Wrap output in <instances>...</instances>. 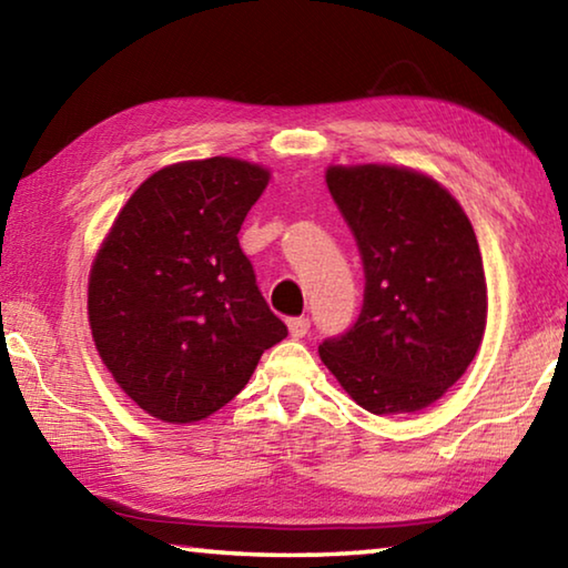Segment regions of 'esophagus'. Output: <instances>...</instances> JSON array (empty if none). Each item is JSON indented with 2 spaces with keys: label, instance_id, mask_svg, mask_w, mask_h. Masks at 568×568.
Masks as SVG:
<instances>
[{
  "label": "esophagus",
  "instance_id": "esophagus-1",
  "mask_svg": "<svg viewBox=\"0 0 568 568\" xmlns=\"http://www.w3.org/2000/svg\"><path fill=\"white\" fill-rule=\"evenodd\" d=\"M287 331H291V338H303V335L311 331V321H307V318L287 321Z\"/></svg>",
  "mask_w": 568,
  "mask_h": 568
}]
</instances>
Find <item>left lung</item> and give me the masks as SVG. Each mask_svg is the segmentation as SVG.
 <instances>
[{"mask_svg": "<svg viewBox=\"0 0 568 568\" xmlns=\"http://www.w3.org/2000/svg\"><path fill=\"white\" fill-rule=\"evenodd\" d=\"M325 182L358 240V323L318 353L341 388L376 416L428 408L484 343L488 291L458 200L403 165H328Z\"/></svg>", "mask_w": 568, "mask_h": 568, "instance_id": "8db88e82", "label": "left lung"}]
</instances>
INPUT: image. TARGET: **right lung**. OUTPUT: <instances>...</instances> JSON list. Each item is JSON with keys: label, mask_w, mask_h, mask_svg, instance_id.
I'll return each instance as SVG.
<instances>
[{"label": "right lung", "mask_w": 568, "mask_h": 568, "mask_svg": "<svg viewBox=\"0 0 568 568\" xmlns=\"http://www.w3.org/2000/svg\"><path fill=\"white\" fill-rule=\"evenodd\" d=\"M267 182L271 170L237 158L175 162L132 192L94 253V348L152 418L213 416L287 335L237 240Z\"/></svg>", "instance_id": "1"}]
</instances>
